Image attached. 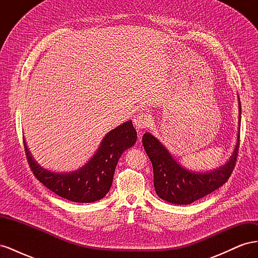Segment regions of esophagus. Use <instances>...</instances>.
Listing matches in <instances>:
<instances>
[{"label": "esophagus", "mask_w": 258, "mask_h": 258, "mask_svg": "<svg viewBox=\"0 0 258 258\" xmlns=\"http://www.w3.org/2000/svg\"><path fill=\"white\" fill-rule=\"evenodd\" d=\"M134 123L137 129L142 130L146 127H148V124L151 123V116L143 113V112H140L137 115H135L134 117Z\"/></svg>", "instance_id": "esophagus-1"}]
</instances>
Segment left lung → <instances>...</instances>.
Wrapping results in <instances>:
<instances>
[{"label": "left lung", "instance_id": "obj_1", "mask_svg": "<svg viewBox=\"0 0 258 258\" xmlns=\"http://www.w3.org/2000/svg\"><path fill=\"white\" fill-rule=\"evenodd\" d=\"M240 121L241 103L239 99V130L235 150L224 165L209 171H194L183 167L157 138L150 132L144 134L142 142L152 162L154 186L158 197L173 205H190L227 182L238 156Z\"/></svg>", "mask_w": 258, "mask_h": 258}]
</instances>
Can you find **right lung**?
Returning <instances> with one entry per match:
<instances>
[{
    "label": "right lung",
    "mask_w": 258,
    "mask_h": 258,
    "mask_svg": "<svg viewBox=\"0 0 258 258\" xmlns=\"http://www.w3.org/2000/svg\"><path fill=\"white\" fill-rule=\"evenodd\" d=\"M131 120L107 132L97 152L84 166L71 172H54L38 165L31 155L26 140L27 159L35 177L52 192L67 200L90 204L102 199L110 190L115 169L122 153L137 142Z\"/></svg>",
    "instance_id": "right-lung-1"
}]
</instances>
